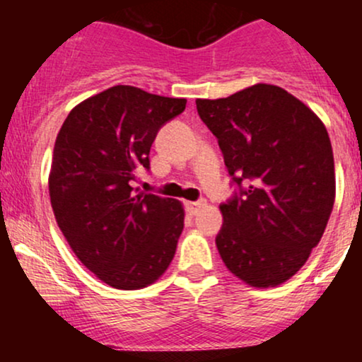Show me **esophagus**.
Wrapping results in <instances>:
<instances>
[{"instance_id":"34e87169","label":"esophagus","mask_w":362,"mask_h":362,"mask_svg":"<svg viewBox=\"0 0 362 362\" xmlns=\"http://www.w3.org/2000/svg\"><path fill=\"white\" fill-rule=\"evenodd\" d=\"M204 204H206L204 201H195V202H189V204H187V207H189L190 213L195 214L199 209H201V207H204Z\"/></svg>"}]
</instances>
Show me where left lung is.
<instances>
[{"label":"left lung","instance_id":"1","mask_svg":"<svg viewBox=\"0 0 362 362\" xmlns=\"http://www.w3.org/2000/svg\"><path fill=\"white\" fill-rule=\"evenodd\" d=\"M195 105L236 185L219 206V255L247 284L274 288L305 265L332 214L335 168L327 129L296 97L265 83Z\"/></svg>","mask_w":362,"mask_h":362}]
</instances>
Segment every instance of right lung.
Wrapping results in <instances>:
<instances>
[{"mask_svg": "<svg viewBox=\"0 0 362 362\" xmlns=\"http://www.w3.org/2000/svg\"><path fill=\"white\" fill-rule=\"evenodd\" d=\"M185 103L112 86L74 107L56 138L49 175L54 216L81 264L112 288L151 284L175 255L182 204L141 192L132 182L136 170H149L158 131Z\"/></svg>", "mask_w": 362, "mask_h": 362, "instance_id": "add662e5", "label": "right lung"}]
</instances>
